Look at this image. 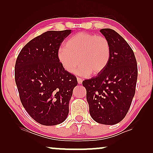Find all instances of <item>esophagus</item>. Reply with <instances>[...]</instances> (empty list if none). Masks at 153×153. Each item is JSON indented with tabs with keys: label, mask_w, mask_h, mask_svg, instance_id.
<instances>
[{
	"label": "esophagus",
	"mask_w": 153,
	"mask_h": 153,
	"mask_svg": "<svg viewBox=\"0 0 153 153\" xmlns=\"http://www.w3.org/2000/svg\"><path fill=\"white\" fill-rule=\"evenodd\" d=\"M76 79H77V81H78V83L79 84H81V83H82V79H81V78H79V77H77L76 78Z\"/></svg>",
	"instance_id": "1"
}]
</instances>
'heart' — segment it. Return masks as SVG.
Listing matches in <instances>:
<instances>
[{"label": "heart", "mask_w": 153, "mask_h": 153, "mask_svg": "<svg viewBox=\"0 0 153 153\" xmlns=\"http://www.w3.org/2000/svg\"><path fill=\"white\" fill-rule=\"evenodd\" d=\"M111 54L109 41L105 37L80 32L70 37L57 51V58L62 68L73 73L78 66L77 74L86 76L101 73L108 64Z\"/></svg>", "instance_id": "heart-1"}]
</instances>
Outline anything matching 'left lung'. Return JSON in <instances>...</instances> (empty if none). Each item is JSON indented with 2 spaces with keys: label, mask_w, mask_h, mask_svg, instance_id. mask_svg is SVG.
I'll return each instance as SVG.
<instances>
[{
  "label": "left lung",
  "mask_w": 153,
  "mask_h": 153,
  "mask_svg": "<svg viewBox=\"0 0 153 153\" xmlns=\"http://www.w3.org/2000/svg\"><path fill=\"white\" fill-rule=\"evenodd\" d=\"M100 32L110 42V60L101 73L82 84L92 118L100 124L115 125L126 116L134 96L137 63L130 46L118 33L110 28Z\"/></svg>",
  "instance_id": "1"
}]
</instances>
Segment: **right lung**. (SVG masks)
Returning <instances> with one entry per match:
<instances>
[{"mask_svg":"<svg viewBox=\"0 0 153 153\" xmlns=\"http://www.w3.org/2000/svg\"><path fill=\"white\" fill-rule=\"evenodd\" d=\"M71 30H49L26 44L16 58L15 82L20 100L39 124L51 126L67 118L76 76L64 70L57 51Z\"/></svg>","mask_w":153,"mask_h":153,"instance_id":"1","label":"right lung"}]
</instances>
